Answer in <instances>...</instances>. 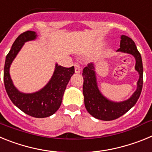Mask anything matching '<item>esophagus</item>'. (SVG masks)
<instances>
[{
    "instance_id": "esophagus-1",
    "label": "esophagus",
    "mask_w": 152,
    "mask_h": 152,
    "mask_svg": "<svg viewBox=\"0 0 152 152\" xmlns=\"http://www.w3.org/2000/svg\"><path fill=\"white\" fill-rule=\"evenodd\" d=\"M75 73H80V67L78 63L75 64Z\"/></svg>"
}]
</instances>
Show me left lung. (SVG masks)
I'll use <instances>...</instances> for the list:
<instances>
[{"instance_id": "1", "label": "left lung", "mask_w": 152, "mask_h": 152, "mask_svg": "<svg viewBox=\"0 0 152 152\" xmlns=\"http://www.w3.org/2000/svg\"><path fill=\"white\" fill-rule=\"evenodd\" d=\"M117 51L129 53L135 57L136 61L135 70L139 74V79L137 83V90L129 100L119 103L107 100L101 94L97 88L94 64L90 63L88 66L83 69V94L84 96V105L91 116L104 121L116 119L128 112L139 100L143 85V66L142 57L133 40L128 36L123 35L120 40V48L118 49Z\"/></svg>"}]
</instances>
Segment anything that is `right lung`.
Returning <instances> with one entry per match:
<instances>
[{"instance_id":"1","label":"right lung","mask_w":152,"mask_h":152,"mask_svg":"<svg viewBox=\"0 0 152 152\" xmlns=\"http://www.w3.org/2000/svg\"><path fill=\"white\" fill-rule=\"evenodd\" d=\"M36 37L34 31L29 30L21 33L14 41L6 56L4 82L8 96L16 107L29 116L45 118L52 116L59 109L67 84L75 73V68H64L56 64L52 78L42 89L33 94H23L18 91L10 78V66L24 42L35 39Z\"/></svg>"}]
</instances>
